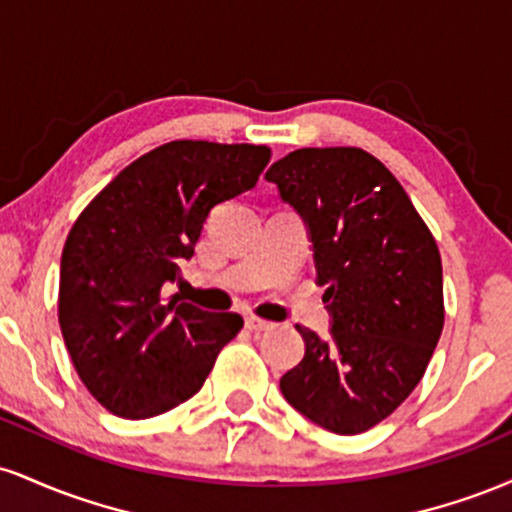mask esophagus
Here are the masks:
<instances>
[{
	"instance_id": "esophagus-1",
	"label": "esophagus",
	"mask_w": 512,
	"mask_h": 512,
	"mask_svg": "<svg viewBox=\"0 0 512 512\" xmlns=\"http://www.w3.org/2000/svg\"><path fill=\"white\" fill-rule=\"evenodd\" d=\"M245 327H248V330H252V332H264V330H272L274 322L262 320V317H257V315H248V317H245Z\"/></svg>"
}]
</instances>
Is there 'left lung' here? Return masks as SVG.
<instances>
[{
  "mask_svg": "<svg viewBox=\"0 0 512 512\" xmlns=\"http://www.w3.org/2000/svg\"><path fill=\"white\" fill-rule=\"evenodd\" d=\"M313 243L330 337L296 325L305 356L284 373L293 409L339 436L387 419L424 378L443 332V264L395 175L356 146L298 149L264 175Z\"/></svg>",
  "mask_w": 512,
  "mask_h": 512,
  "instance_id": "obj_1",
  "label": "left lung"
}]
</instances>
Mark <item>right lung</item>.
<instances>
[{
  "instance_id": "1",
  "label": "right lung",
  "mask_w": 512,
  "mask_h": 512,
  "mask_svg": "<svg viewBox=\"0 0 512 512\" xmlns=\"http://www.w3.org/2000/svg\"><path fill=\"white\" fill-rule=\"evenodd\" d=\"M272 151L255 144L168 142L103 187L69 231L60 327L81 383L110 414L151 419L202 390L243 327L163 284L180 279L216 204L255 187Z\"/></svg>"
}]
</instances>
